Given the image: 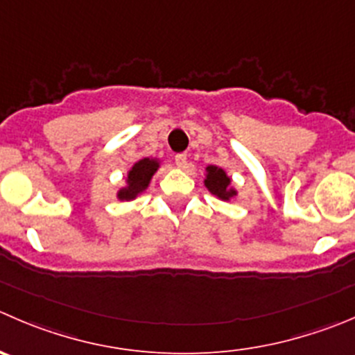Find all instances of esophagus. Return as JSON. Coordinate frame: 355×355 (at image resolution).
<instances>
[{"mask_svg": "<svg viewBox=\"0 0 355 355\" xmlns=\"http://www.w3.org/2000/svg\"><path fill=\"white\" fill-rule=\"evenodd\" d=\"M175 164H177L178 168H185V164H187V154H177V156H175Z\"/></svg>", "mask_w": 355, "mask_h": 355, "instance_id": "obj_1", "label": "esophagus"}]
</instances>
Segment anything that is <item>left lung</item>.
<instances>
[{
    "label": "left lung",
    "instance_id": "1",
    "mask_svg": "<svg viewBox=\"0 0 355 355\" xmlns=\"http://www.w3.org/2000/svg\"><path fill=\"white\" fill-rule=\"evenodd\" d=\"M205 185L213 196H216L222 201H230L237 196V191L232 187V180L227 175V171L223 168L215 166V164L206 166Z\"/></svg>",
    "mask_w": 355,
    "mask_h": 355
}]
</instances>
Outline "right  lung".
I'll return each mask as SVG.
<instances>
[{
    "instance_id": "add662e5",
    "label": "right lung",
    "mask_w": 355,
    "mask_h": 355,
    "mask_svg": "<svg viewBox=\"0 0 355 355\" xmlns=\"http://www.w3.org/2000/svg\"><path fill=\"white\" fill-rule=\"evenodd\" d=\"M157 168H159V159H156V157H142V159L137 161L128 170L126 185L119 189L118 194H116L119 201H132L137 196L142 194L149 187Z\"/></svg>"
}]
</instances>
